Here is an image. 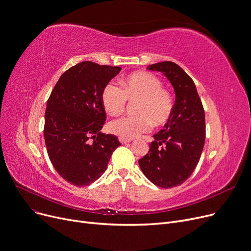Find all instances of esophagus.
<instances>
[{
	"mask_svg": "<svg viewBox=\"0 0 251 251\" xmlns=\"http://www.w3.org/2000/svg\"><path fill=\"white\" fill-rule=\"evenodd\" d=\"M119 141H120L122 144H126V143H129L131 140L130 139H125V138H119Z\"/></svg>",
	"mask_w": 251,
	"mask_h": 251,
	"instance_id": "34e87169",
	"label": "esophagus"
}]
</instances>
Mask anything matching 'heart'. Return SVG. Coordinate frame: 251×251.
<instances>
[{"instance_id": "1", "label": "heart", "mask_w": 251, "mask_h": 251, "mask_svg": "<svg viewBox=\"0 0 251 251\" xmlns=\"http://www.w3.org/2000/svg\"><path fill=\"white\" fill-rule=\"evenodd\" d=\"M105 85L101 91V102L110 115L118 116L124 112L127 100H138L135 117H122L112 121L109 129L115 135L133 139L146 133L154 126L164 125L174 109L173 97L163 88L159 77L150 72H136L121 80Z\"/></svg>"}]
</instances>
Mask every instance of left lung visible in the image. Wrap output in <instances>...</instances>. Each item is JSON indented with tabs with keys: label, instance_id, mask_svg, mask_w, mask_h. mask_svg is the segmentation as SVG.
Returning a JSON list of instances; mask_svg holds the SVG:
<instances>
[{
	"label": "left lung",
	"instance_id": "8db88e82",
	"mask_svg": "<svg viewBox=\"0 0 251 251\" xmlns=\"http://www.w3.org/2000/svg\"><path fill=\"white\" fill-rule=\"evenodd\" d=\"M148 69L167 77L176 100L164 129L153 135L149 152L138 164L154 185L172 188L185 182L200 162L205 140L204 110L193 80L180 66L165 61Z\"/></svg>",
	"mask_w": 251,
	"mask_h": 251
}]
</instances>
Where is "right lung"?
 Returning <instances> with one entry per match:
<instances>
[{
	"instance_id": "1",
	"label": "right lung",
	"mask_w": 251,
	"mask_h": 251,
	"mask_svg": "<svg viewBox=\"0 0 251 251\" xmlns=\"http://www.w3.org/2000/svg\"><path fill=\"white\" fill-rule=\"evenodd\" d=\"M120 67L85 61L64 72L47 102L45 142L50 163L72 185L87 186L105 170L117 136L101 133L105 112L101 91Z\"/></svg>"
}]
</instances>
